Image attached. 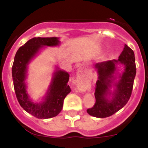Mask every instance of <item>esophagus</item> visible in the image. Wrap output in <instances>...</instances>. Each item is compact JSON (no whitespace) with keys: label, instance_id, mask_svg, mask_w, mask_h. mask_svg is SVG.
Here are the masks:
<instances>
[{"label":"esophagus","instance_id":"esophagus-1","mask_svg":"<svg viewBox=\"0 0 148 148\" xmlns=\"http://www.w3.org/2000/svg\"><path fill=\"white\" fill-rule=\"evenodd\" d=\"M84 67H81V68H80V72H82L83 71H84Z\"/></svg>","mask_w":148,"mask_h":148}]
</instances>
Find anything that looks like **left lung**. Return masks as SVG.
Instances as JSON below:
<instances>
[{
  "instance_id": "left-lung-1",
  "label": "left lung",
  "mask_w": 148,
  "mask_h": 148,
  "mask_svg": "<svg viewBox=\"0 0 148 148\" xmlns=\"http://www.w3.org/2000/svg\"><path fill=\"white\" fill-rule=\"evenodd\" d=\"M118 63L124 64L125 70L120 77L121 79L115 84L116 89L113 93V97L108 100L106 96L109 92L108 87L112 83L113 74L116 69V64ZM95 67L99 75L95 92L96 101L94 106L88 108L87 112L88 114L97 118H107L125 106L132 95L136 73L134 53L125 45L118 60L100 62L96 64Z\"/></svg>"
}]
</instances>
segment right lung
Masks as SVG:
<instances>
[{"label": "right lung", "instance_id": "add662e5", "mask_svg": "<svg viewBox=\"0 0 148 148\" xmlns=\"http://www.w3.org/2000/svg\"><path fill=\"white\" fill-rule=\"evenodd\" d=\"M58 44L57 37H34L20 47L15 55L12 72L16 97L22 108L37 118L47 119L58 115L63 106L64 98L72 90L67 84L68 73L61 70L54 74L48 96L44 102L33 103L25 90L26 66L30 59L43 46H56Z\"/></svg>", "mask_w": 148, "mask_h": 148}]
</instances>
